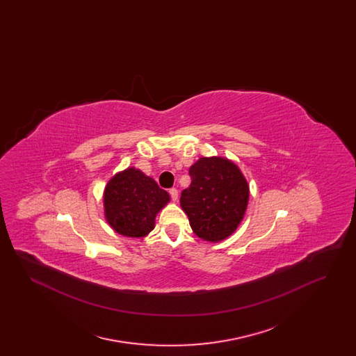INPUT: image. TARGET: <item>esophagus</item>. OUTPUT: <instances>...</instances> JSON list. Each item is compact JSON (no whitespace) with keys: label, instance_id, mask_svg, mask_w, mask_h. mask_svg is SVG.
I'll return each mask as SVG.
<instances>
[{"label":"esophagus","instance_id":"obj_1","mask_svg":"<svg viewBox=\"0 0 356 356\" xmlns=\"http://www.w3.org/2000/svg\"><path fill=\"white\" fill-rule=\"evenodd\" d=\"M170 197H172V200H173V202H176V200H177V197H179V191H177L176 188H170Z\"/></svg>","mask_w":356,"mask_h":356}]
</instances>
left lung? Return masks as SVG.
I'll return each mask as SVG.
<instances>
[{
  "label": "left lung",
  "instance_id": "obj_1",
  "mask_svg": "<svg viewBox=\"0 0 356 356\" xmlns=\"http://www.w3.org/2000/svg\"><path fill=\"white\" fill-rule=\"evenodd\" d=\"M189 188L180 204L193 232L207 241L234 234L247 209L250 188L234 163L221 157H202L189 168Z\"/></svg>",
  "mask_w": 356,
  "mask_h": 356
}]
</instances>
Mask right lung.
Masks as SVG:
<instances>
[{
	"instance_id": "add662e5",
	"label": "right lung",
	"mask_w": 356,
	"mask_h": 356,
	"mask_svg": "<svg viewBox=\"0 0 356 356\" xmlns=\"http://www.w3.org/2000/svg\"><path fill=\"white\" fill-rule=\"evenodd\" d=\"M168 202V192L135 168L118 173L104 192L106 221L118 234L128 237L148 235L157 212Z\"/></svg>"
}]
</instances>
